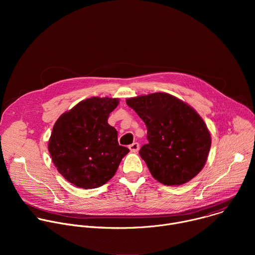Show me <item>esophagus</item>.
<instances>
[{
  "mask_svg": "<svg viewBox=\"0 0 255 255\" xmlns=\"http://www.w3.org/2000/svg\"><path fill=\"white\" fill-rule=\"evenodd\" d=\"M129 149L131 150V152L136 153V152L139 150V143H137V142L132 143V144L130 145V146H129Z\"/></svg>",
  "mask_w": 255,
  "mask_h": 255,
  "instance_id": "esophagus-1",
  "label": "esophagus"
}]
</instances>
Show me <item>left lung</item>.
Instances as JSON below:
<instances>
[{
    "mask_svg": "<svg viewBox=\"0 0 255 255\" xmlns=\"http://www.w3.org/2000/svg\"><path fill=\"white\" fill-rule=\"evenodd\" d=\"M126 103L147 127L148 143L139 154L156 180L180 186L203 169L211 135L191 106L166 93L130 98Z\"/></svg>",
    "mask_w": 255,
    "mask_h": 255,
    "instance_id": "1",
    "label": "left lung"
}]
</instances>
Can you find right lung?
Returning a JSON list of instances; mask_svg holds the SVG:
<instances>
[{
    "label": "right lung",
    "mask_w": 255,
    "mask_h": 255,
    "mask_svg": "<svg viewBox=\"0 0 255 255\" xmlns=\"http://www.w3.org/2000/svg\"><path fill=\"white\" fill-rule=\"evenodd\" d=\"M119 100L93 97L77 104L55 122L48 150L59 173L82 189L105 185L129 152L118 143L117 130L108 124Z\"/></svg>",
    "instance_id": "obj_1"
}]
</instances>
